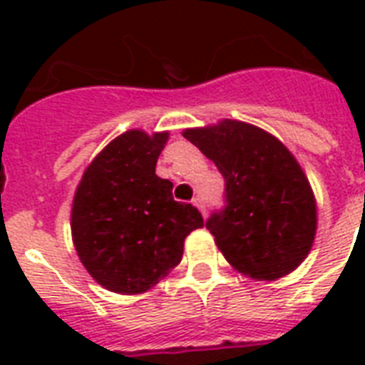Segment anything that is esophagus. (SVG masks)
I'll list each match as a JSON object with an SVG mask.
<instances>
[{"instance_id": "obj_1", "label": "esophagus", "mask_w": 365, "mask_h": 365, "mask_svg": "<svg viewBox=\"0 0 365 365\" xmlns=\"http://www.w3.org/2000/svg\"><path fill=\"white\" fill-rule=\"evenodd\" d=\"M193 206L195 208H199V212L202 214V216H206V208H205V205H202V199H199V197H197V199H193Z\"/></svg>"}]
</instances>
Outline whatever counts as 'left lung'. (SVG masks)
Wrapping results in <instances>:
<instances>
[{"label":"left lung","mask_w":365,"mask_h":365,"mask_svg":"<svg viewBox=\"0 0 365 365\" xmlns=\"http://www.w3.org/2000/svg\"><path fill=\"white\" fill-rule=\"evenodd\" d=\"M225 178V210L206 222L235 271L277 280L305 261L317 237V199L294 153L271 132L237 119L182 132Z\"/></svg>","instance_id":"obj_1"}]
</instances>
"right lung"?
<instances>
[{
	"label": "right lung",
	"mask_w": 365,
	"mask_h": 365,
	"mask_svg": "<svg viewBox=\"0 0 365 365\" xmlns=\"http://www.w3.org/2000/svg\"><path fill=\"white\" fill-rule=\"evenodd\" d=\"M168 130L130 128L85 168L71 202V240L91 277L110 292H148L182 261L183 242L205 227L191 205L172 199L155 174Z\"/></svg>",
	"instance_id": "add662e5"
}]
</instances>
